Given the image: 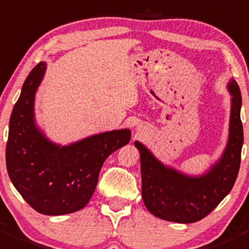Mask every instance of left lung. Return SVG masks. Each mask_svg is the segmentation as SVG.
Instances as JSON below:
<instances>
[{
    "instance_id": "left-lung-1",
    "label": "left lung",
    "mask_w": 249,
    "mask_h": 249,
    "mask_svg": "<svg viewBox=\"0 0 249 249\" xmlns=\"http://www.w3.org/2000/svg\"><path fill=\"white\" fill-rule=\"evenodd\" d=\"M229 90L232 101L228 146L206 175L191 178L164 166L143 144L135 142L141 157L142 198L153 215L173 223H196L214 211L233 187L243 144L242 97L235 80L229 84Z\"/></svg>"
}]
</instances>
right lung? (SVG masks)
Here are the masks:
<instances>
[{
	"instance_id": "obj_1",
	"label": "right lung",
	"mask_w": 249,
	"mask_h": 249,
	"mask_svg": "<svg viewBox=\"0 0 249 249\" xmlns=\"http://www.w3.org/2000/svg\"><path fill=\"white\" fill-rule=\"evenodd\" d=\"M45 69L41 62L30 71L14 105L6 164L17 191L36 212L62 215L89 203L105 160L129 143L131 132L114 130L64 147L48 141L34 123V96Z\"/></svg>"
}]
</instances>
